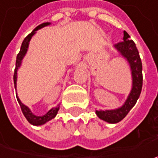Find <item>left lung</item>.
I'll list each match as a JSON object with an SVG mask.
<instances>
[{"label":"left lung","instance_id":"left-lung-1","mask_svg":"<svg viewBox=\"0 0 158 158\" xmlns=\"http://www.w3.org/2000/svg\"><path fill=\"white\" fill-rule=\"evenodd\" d=\"M130 36L124 31L123 41L115 44L114 47L129 63L132 74V89L124 105L114 110L96 111L98 117L108 123H118L127 116L134 106L136 104L143 88V65L136 46Z\"/></svg>","mask_w":158,"mask_h":158}]
</instances>
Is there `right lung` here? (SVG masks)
<instances>
[{
    "mask_svg": "<svg viewBox=\"0 0 158 158\" xmlns=\"http://www.w3.org/2000/svg\"><path fill=\"white\" fill-rule=\"evenodd\" d=\"M49 24H50V23H41L40 25H39V26H37V27L35 28L33 31L29 34L27 37L23 40V41L21 46V49H20V52L17 54V56H16V61H15V73H14V84H15V88H16L17 70L20 68L22 60H23V57L25 56V54H26V52H27L28 47H29V43H30V41L31 40L32 36L37 32L38 30H40L41 28L45 27V26H47V25H49ZM16 98H17V101H18L19 105H20L22 112L23 113L24 117L26 118V119H27L31 124L34 125V126H40V125L45 124L47 121L51 120L52 118H53L56 115H57L58 111H59V109H60V105H58L56 107L52 108L50 111H48L45 115H43V116H36V115H34L33 113L31 112V111L29 109L28 106H24V105L22 103L21 100L19 99L18 97H17Z\"/></svg>",
    "mask_w": 158,
    "mask_h": 158,
    "instance_id": "1",
    "label": "right lung"
}]
</instances>
